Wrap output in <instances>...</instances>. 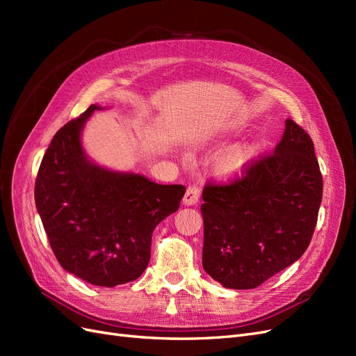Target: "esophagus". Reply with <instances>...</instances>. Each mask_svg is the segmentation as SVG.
I'll list each match as a JSON object with an SVG mask.
<instances>
[{
    "label": "esophagus",
    "instance_id": "34e87169",
    "mask_svg": "<svg viewBox=\"0 0 356 356\" xmlns=\"http://www.w3.org/2000/svg\"><path fill=\"white\" fill-rule=\"evenodd\" d=\"M200 199V190L196 186H191L187 188L184 199H182V203L186 204V207H193V204H196Z\"/></svg>",
    "mask_w": 356,
    "mask_h": 356
}]
</instances>
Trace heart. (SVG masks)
Here are the masks:
<instances>
[{
  "instance_id": "heart-1",
  "label": "heart",
  "mask_w": 356,
  "mask_h": 356,
  "mask_svg": "<svg viewBox=\"0 0 356 356\" xmlns=\"http://www.w3.org/2000/svg\"><path fill=\"white\" fill-rule=\"evenodd\" d=\"M258 148L255 144H241L232 147L224 153L217 163L218 175L225 179L241 177L257 156Z\"/></svg>"
}]
</instances>
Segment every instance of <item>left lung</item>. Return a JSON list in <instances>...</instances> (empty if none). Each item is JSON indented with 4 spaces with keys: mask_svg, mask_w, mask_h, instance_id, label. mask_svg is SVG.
Masks as SVG:
<instances>
[{
    "mask_svg": "<svg viewBox=\"0 0 356 356\" xmlns=\"http://www.w3.org/2000/svg\"><path fill=\"white\" fill-rule=\"evenodd\" d=\"M202 264L230 289H252L305 254L322 200L314 143L291 118L270 156L202 193Z\"/></svg>",
    "mask_w": 356,
    "mask_h": 356,
    "instance_id": "8db88e82",
    "label": "left lung"
}]
</instances>
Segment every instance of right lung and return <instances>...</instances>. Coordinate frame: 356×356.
<instances>
[{"mask_svg": "<svg viewBox=\"0 0 356 356\" xmlns=\"http://www.w3.org/2000/svg\"><path fill=\"white\" fill-rule=\"evenodd\" d=\"M99 105L60 127L41 160L35 207L67 272L98 286L132 282L149 263L156 225L179 208L186 187L95 165L81 145Z\"/></svg>", "mask_w": 356, "mask_h": 356, "instance_id": "add662e5", "label": "right lung"}]
</instances>
